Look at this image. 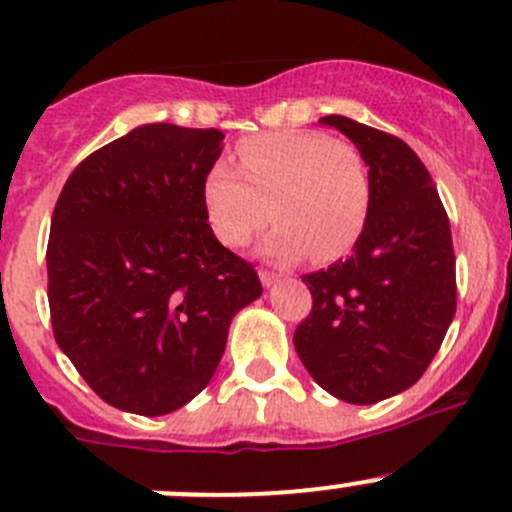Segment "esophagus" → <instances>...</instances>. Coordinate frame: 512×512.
<instances>
[{"label": "esophagus", "mask_w": 512, "mask_h": 512, "mask_svg": "<svg viewBox=\"0 0 512 512\" xmlns=\"http://www.w3.org/2000/svg\"><path fill=\"white\" fill-rule=\"evenodd\" d=\"M277 280H280V275H277V272L260 270V282H262V285H265V287H272Z\"/></svg>", "instance_id": "1"}]
</instances>
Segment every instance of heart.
Masks as SVG:
<instances>
[{"label":"heart","mask_w":512,"mask_h":512,"mask_svg":"<svg viewBox=\"0 0 512 512\" xmlns=\"http://www.w3.org/2000/svg\"><path fill=\"white\" fill-rule=\"evenodd\" d=\"M235 170L218 163L203 183L208 223L227 247H242L277 220L262 252L277 260L327 262L364 232L371 180L352 143L319 131H270L237 143Z\"/></svg>","instance_id":"1"}]
</instances>
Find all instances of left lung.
<instances>
[{"label":"left lung","mask_w":512,"mask_h":512,"mask_svg":"<svg viewBox=\"0 0 512 512\" xmlns=\"http://www.w3.org/2000/svg\"><path fill=\"white\" fill-rule=\"evenodd\" d=\"M369 165L371 210L349 260L304 275L312 312L294 349L314 381L376 404L421 379L456 314L451 225L421 158L391 133L324 116Z\"/></svg>","instance_id":"1"}]
</instances>
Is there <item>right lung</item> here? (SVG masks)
Returning <instances> with one entry per match:
<instances>
[{
  "instance_id": "right-lung-1",
  "label": "right lung",
  "mask_w": 512,
  "mask_h": 512,
  "mask_svg": "<svg viewBox=\"0 0 512 512\" xmlns=\"http://www.w3.org/2000/svg\"><path fill=\"white\" fill-rule=\"evenodd\" d=\"M223 131L146 123L66 180L46 247L56 344L106 404L163 416L223 359L230 322L262 294L208 225L205 175Z\"/></svg>"
}]
</instances>
